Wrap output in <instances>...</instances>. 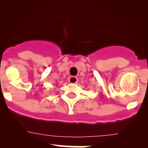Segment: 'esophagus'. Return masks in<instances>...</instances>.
<instances>
[{
    "label": "esophagus",
    "mask_w": 148,
    "mask_h": 148,
    "mask_svg": "<svg viewBox=\"0 0 148 148\" xmlns=\"http://www.w3.org/2000/svg\"><path fill=\"white\" fill-rule=\"evenodd\" d=\"M69 82L71 84H76L78 82V78L75 76H71L69 78Z\"/></svg>",
    "instance_id": "34e87169"
}]
</instances>
